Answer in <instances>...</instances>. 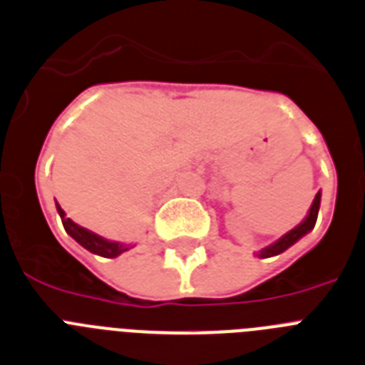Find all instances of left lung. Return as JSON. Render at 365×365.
Wrapping results in <instances>:
<instances>
[{"label":"left lung","instance_id":"obj_1","mask_svg":"<svg viewBox=\"0 0 365 365\" xmlns=\"http://www.w3.org/2000/svg\"><path fill=\"white\" fill-rule=\"evenodd\" d=\"M319 206H321V192H317L315 195V200H313V204H311L309 208V213H307V217L302 221L296 229H292L290 232H287L283 238H279L275 244L268 245V247H264V250L260 251L259 257L260 259H268V257H274V255H279L283 253L285 250H289L290 245L296 244L298 240L302 238V236H306L309 230H313V227H315L317 223V215H319Z\"/></svg>","mask_w":365,"mask_h":365}]
</instances>
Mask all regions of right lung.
<instances>
[{"instance_id": "1", "label": "right lung", "mask_w": 365, "mask_h": 365, "mask_svg": "<svg viewBox=\"0 0 365 365\" xmlns=\"http://www.w3.org/2000/svg\"><path fill=\"white\" fill-rule=\"evenodd\" d=\"M56 208H58L59 217H61V223H63V229L67 230V234H69L71 238H75L82 247L91 251V253L106 257V259H114V257L129 250V245L120 244V242H108V240L97 236L96 232H90L88 229H82L76 223H73L69 217H65V212L58 202H56Z\"/></svg>"}]
</instances>
